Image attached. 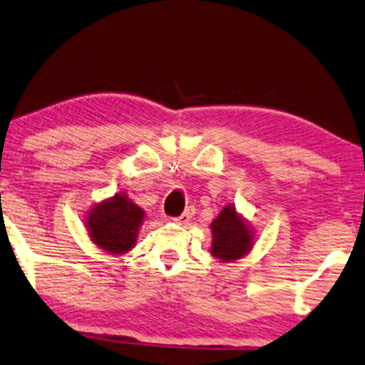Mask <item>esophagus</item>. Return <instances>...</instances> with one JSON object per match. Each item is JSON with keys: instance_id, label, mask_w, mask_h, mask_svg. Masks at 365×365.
Instances as JSON below:
<instances>
[{"instance_id": "34e87169", "label": "esophagus", "mask_w": 365, "mask_h": 365, "mask_svg": "<svg viewBox=\"0 0 365 365\" xmlns=\"http://www.w3.org/2000/svg\"><path fill=\"white\" fill-rule=\"evenodd\" d=\"M196 213V208L195 207H187L186 210H184V213L179 218H175V222H179V224H187V222L191 220L192 217H195Z\"/></svg>"}]
</instances>
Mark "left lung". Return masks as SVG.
Here are the masks:
<instances>
[{
	"instance_id": "8db88e82",
	"label": "left lung",
	"mask_w": 365,
	"mask_h": 365,
	"mask_svg": "<svg viewBox=\"0 0 365 365\" xmlns=\"http://www.w3.org/2000/svg\"><path fill=\"white\" fill-rule=\"evenodd\" d=\"M212 256L220 263H232L235 259H241L255 246V234L252 229L239 215L234 205L227 207L218 213V217L212 222Z\"/></svg>"
}]
</instances>
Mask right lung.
<instances>
[{
  "label": "right lung",
  "instance_id": "right-lung-1",
  "mask_svg": "<svg viewBox=\"0 0 365 365\" xmlns=\"http://www.w3.org/2000/svg\"><path fill=\"white\" fill-rule=\"evenodd\" d=\"M145 212L128 198L126 192H115L87 215V229L92 242L110 255H124L135 247L140 225L143 224Z\"/></svg>",
  "mask_w": 365,
  "mask_h": 365
}]
</instances>
